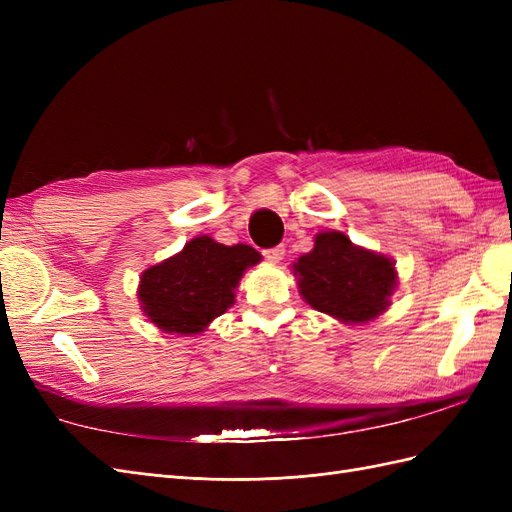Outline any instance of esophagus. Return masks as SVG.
Wrapping results in <instances>:
<instances>
[{"mask_svg":"<svg viewBox=\"0 0 512 512\" xmlns=\"http://www.w3.org/2000/svg\"><path fill=\"white\" fill-rule=\"evenodd\" d=\"M284 254H286L284 245H275V247H269V250H262V256H265L269 262H280Z\"/></svg>","mask_w":512,"mask_h":512,"instance_id":"obj_1","label":"esophagus"}]
</instances>
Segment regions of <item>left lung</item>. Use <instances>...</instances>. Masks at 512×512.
Instances as JSON below:
<instances>
[{
  "instance_id": "8db88e82",
  "label": "left lung",
  "mask_w": 512,
  "mask_h": 512,
  "mask_svg": "<svg viewBox=\"0 0 512 512\" xmlns=\"http://www.w3.org/2000/svg\"><path fill=\"white\" fill-rule=\"evenodd\" d=\"M303 299L339 322L363 324L391 305L395 262L354 245L344 232H318L314 250L292 265Z\"/></svg>"
}]
</instances>
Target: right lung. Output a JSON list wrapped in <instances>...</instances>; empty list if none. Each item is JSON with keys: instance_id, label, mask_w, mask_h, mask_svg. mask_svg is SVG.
Here are the masks:
<instances>
[{"instance_id": "add662e5", "label": "right lung", "mask_w": 512, "mask_h": 512, "mask_svg": "<svg viewBox=\"0 0 512 512\" xmlns=\"http://www.w3.org/2000/svg\"><path fill=\"white\" fill-rule=\"evenodd\" d=\"M260 262L250 245H224L203 235L183 250L149 267L138 284L145 316L164 333L198 335L235 303L247 267Z\"/></svg>"}]
</instances>
